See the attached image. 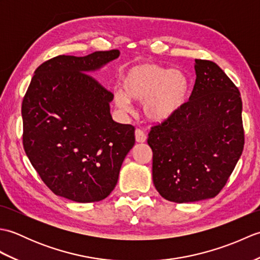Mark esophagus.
<instances>
[{"label":"esophagus","instance_id":"34e87169","mask_svg":"<svg viewBox=\"0 0 260 260\" xmlns=\"http://www.w3.org/2000/svg\"><path fill=\"white\" fill-rule=\"evenodd\" d=\"M135 139L137 143H144L146 141V134L142 129L137 128L135 131Z\"/></svg>","mask_w":260,"mask_h":260}]
</instances>
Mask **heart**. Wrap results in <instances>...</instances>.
Masks as SVG:
<instances>
[{
  "instance_id": "obj_1",
  "label": "heart",
  "mask_w": 260,
  "mask_h": 260,
  "mask_svg": "<svg viewBox=\"0 0 260 260\" xmlns=\"http://www.w3.org/2000/svg\"><path fill=\"white\" fill-rule=\"evenodd\" d=\"M191 90V79L183 70L143 61L126 71L123 90L114 92V101L124 110L129 108V99L144 102L146 117L153 123H164L183 109Z\"/></svg>"
}]
</instances>
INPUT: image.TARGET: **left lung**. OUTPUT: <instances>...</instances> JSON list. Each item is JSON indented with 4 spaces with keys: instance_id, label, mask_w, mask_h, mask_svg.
<instances>
[{
    "instance_id": "obj_1",
    "label": "left lung",
    "mask_w": 260,
    "mask_h": 260,
    "mask_svg": "<svg viewBox=\"0 0 260 260\" xmlns=\"http://www.w3.org/2000/svg\"><path fill=\"white\" fill-rule=\"evenodd\" d=\"M196 84L181 112L153 126V183L176 203L214 198L227 183L244 150L238 88L209 60L196 59Z\"/></svg>"
}]
</instances>
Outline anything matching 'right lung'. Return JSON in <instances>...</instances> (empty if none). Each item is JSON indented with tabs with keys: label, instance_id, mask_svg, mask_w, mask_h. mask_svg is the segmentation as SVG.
Masks as SVG:
<instances>
[{
	"label": "right lung",
	"instance_id": "obj_1",
	"mask_svg": "<svg viewBox=\"0 0 260 260\" xmlns=\"http://www.w3.org/2000/svg\"><path fill=\"white\" fill-rule=\"evenodd\" d=\"M118 57L110 50L48 60L22 102L26 156L49 189L68 200L107 198L135 144L134 126L110 115L113 93L88 75Z\"/></svg>",
	"mask_w": 260,
	"mask_h": 260
}]
</instances>
